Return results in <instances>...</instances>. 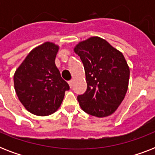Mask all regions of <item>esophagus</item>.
<instances>
[{"mask_svg":"<svg viewBox=\"0 0 155 155\" xmlns=\"http://www.w3.org/2000/svg\"><path fill=\"white\" fill-rule=\"evenodd\" d=\"M68 84H69V86H70V87L71 88L73 86V80H69V81H68Z\"/></svg>","mask_w":155,"mask_h":155,"instance_id":"obj_1","label":"esophagus"}]
</instances>
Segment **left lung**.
I'll use <instances>...</instances> for the list:
<instances>
[{
	"label": "left lung",
	"instance_id": "1",
	"mask_svg": "<svg viewBox=\"0 0 155 155\" xmlns=\"http://www.w3.org/2000/svg\"><path fill=\"white\" fill-rule=\"evenodd\" d=\"M84 64L87 90L77 99L83 110L104 117L117 110L125 98L130 68L125 57L107 41L92 37L74 49Z\"/></svg>",
	"mask_w": 155,
	"mask_h": 155
}]
</instances>
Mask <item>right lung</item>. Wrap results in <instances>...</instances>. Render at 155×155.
Segmentation results:
<instances>
[{"label":"right lung","mask_w":155,"mask_h":155,"mask_svg":"<svg viewBox=\"0 0 155 155\" xmlns=\"http://www.w3.org/2000/svg\"><path fill=\"white\" fill-rule=\"evenodd\" d=\"M58 51L52 42L40 45L29 53L13 76L18 99L35 115L48 116L57 111L70 88L54 63Z\"/></svg>","instance_id":"right-lung-1"}]
</instances>
